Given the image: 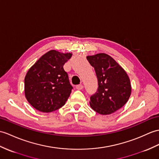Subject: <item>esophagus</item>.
Returning a JSON list of instances; mask_svg holds the SVG:
<instances>
[{
    "instance_id": "34e87169",
    "label": "esophagus",
    "mask_w": 159,
    "mask_h": 159,
    "mask_svg": "<svg viewBox=\"0 0 159 159\" xmlns=\"http://www.w3.org/2000/svg\"><path fill=\"white\" fill-rule=\"evenodd\" d=\"M76 89H78V90L83 89V84H78V85L76 86Z\"/></svg>"
}]
</instances>
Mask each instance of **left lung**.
<instances>
[{
    "label": "left lung",
    "mask_w": 159,
    "mask_h": 159,
    "mask_svg": "<svg viewBox=\"0 0 159 159\" xmlns=\"http://www.w3.org/2000/svg\"><path fill=\"white\" fill-rule=\"evenodd\" d=\"M95 69L98 88L90 98V106L95 112L107 115L121 108L131 93L130 79L124 69L106 53L87 56Z\"/></svg>",
    "instance_id": "left-lung-1"
}]
</instances>
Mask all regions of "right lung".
<instances>
[{"label": "right lung", "mask_w": 159, "mask_h": 159, "mask_svg": "<svg viewBox=\"0 0 159 159\" xmlns=\"http://www.w3.org/2000/svg\"><path fill=\"white\" fill-rule=\"evenodd\" d=\"M72 53L51 50L29 69L24 79L25 96L35 109L51 112L66 104L73 87L64 65Z\"/></svg>", "instance_id": "obj_1"}]
</instances>
